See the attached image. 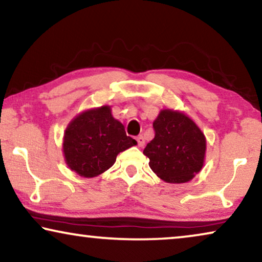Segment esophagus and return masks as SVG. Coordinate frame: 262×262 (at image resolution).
I'll use <instances>...</instances> for the list:
<instances>
[{"label":"esophagus","instance_id":"obj_1","mask_svg":"<svg viewBox=\"0 0 262 262\" xmlns=\"http://www.w3.org/2000/svg\"><path fill=\"white\" fill-rule=\"evenodd\" d=\"M137 143H138V146H143L145 144V139H144V137H143V136H138L137 138Z\"/></svg>","mask_w":262,"mask_h":262}]
</instances>
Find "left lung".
Listing matches in <instances>:
<instances>
[{"instance_id": "8db88e82", "label": "left lung", "mask_w": 262, "mask_h": 262, "mask_svg": "<svg viewBox=\"0 0 262 262\" xmlns=\"http://www.w3.org/2000/svg\"><path fill=\"white\" fill-rule=\"evenodd\" d=\"M155 138L143 154L149 167L160 179L169 184L191 181L203 169L206 155V137L185 112L161 110L154 120Z\"/></svg>"}]
</instances>
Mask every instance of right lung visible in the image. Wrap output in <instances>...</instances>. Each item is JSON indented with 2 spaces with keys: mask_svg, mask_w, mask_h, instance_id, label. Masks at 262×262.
Segmentation results:
<instances>
[{
  "mask_svg": "<svg viewBox=\"0 0 262 262\" xmlns=\"http://www.w3.org/2000/svg\"><path fill=\"white\" fill-rule=\"evenodd\" d=\"M137 144L124 125L102 105L78 113L63 136V156L70 170L82 178H95L116 162L118 154Z\"/></svg>",
  "mask_w": 262,
  "mask_h": 262,
  "instance_id": "right-lung-1",
  "label": "right lung"
}]
</instances>
